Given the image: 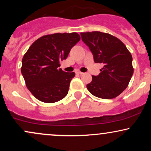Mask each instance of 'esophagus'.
I'll return each mask as SVG.
<instances>
[{
    "label": "esophagus",
    "instance_id": "obj_1",
    "mask_svg": "<svg viewBox=\"0 0 151 151\" xmlns=\"http://www.w3.org/2000/svg\"><path fill=\"white\" fill-rule=\"evenodd\" d=\"M75 72H76V74H80V75H81V74H84V73H83V72H80V71H79V70H77Z\"/></svg>",
    "mask_w": 151,
    "mask_h": 151
}]
</instances>
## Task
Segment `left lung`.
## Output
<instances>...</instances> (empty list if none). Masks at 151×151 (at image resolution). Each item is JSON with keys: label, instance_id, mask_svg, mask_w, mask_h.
<instances>
[{"label": "left lung", "instance_id": "left-lung-1", "mask_svg": "<svg viewBox=\"0 0 151 151\" xmlns=\"http://www.w3.org/2000/svg\"><path fill=\"white\" fill-rule=\"evenodd\" d=\"M81 40L89 47L95 63H102L103 68L86 85L91 94L110 99L126 89L133 74L132 56L119 39L105 32H81Z\"/></svg>", "mask_w": 151, "mask_h": 151}]
</instances>
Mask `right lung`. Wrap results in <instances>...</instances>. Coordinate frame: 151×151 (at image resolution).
I'll return each mask as SVG.
<instances>
[{
    "mask_svg": "<svg viewBox=\"0 0 151 151\" xmlns=\"http://www.w3.org/2000/svg\"><path fill=\"white\" fill-rule=\"evenodd\" d=\"M80 40L77 32L55 33L40 37L31 45L22 60L21 73L32 95L45 103H54L68 93L74 72L60 68L71 49Z\"/></svg>",
    "mask_w": 151,
    "mask_h": 151,
    "instance_id": "obj_1",
    "label": "right lung"
}]
</instances>
